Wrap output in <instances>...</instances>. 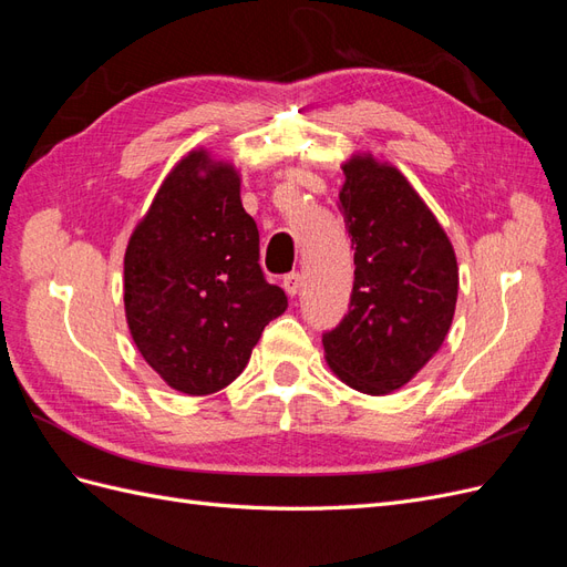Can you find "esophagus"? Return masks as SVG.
<instances>
[{"instance_id":"1","label":"esophagus","mask_w":567,"mask_h":567,"mask_svg":"<svg viewBox=\"0 0 567 567\" xmlns=\"http://www.w3.org/2000/svg\"><path fill=\"white\" fill-rule=\"evenodd\" d=\"M300 286H302L300 271H290V274H286V277H284V290H286L288 296H298Z\"/></svg>"}]
</instances>
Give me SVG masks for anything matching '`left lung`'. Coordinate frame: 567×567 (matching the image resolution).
Listing matches in <instances>:
<instances>
[{
    "mask_svg": "<svg viewBox=\"0 0 567 567\" xmlns=\"http://www.w3.org/2000/svg\"><path fill=\"white\" fill-rule=\"evenodd\" d=\"M340 208L354 250L348 315L321 336L342 383L388 394L409 383L447 336L458 267L447 234L400 169L357 156Z\"/></svg>",
    "mask_w": 567,
    "mask_h": 567,
    "instance_id": "obj_1",
    "label": "left lung"
}]
</instances>
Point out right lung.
<instances>
[{
    "label": "right lung",
    "instance_id": "obj_1",
    "mask_svg": "<svg viewBox=\"0 0 567 567\" xmlns=\"http://www.w3.org/2000/svg\"><path fill=\"white\" fill-rule=\"evenodd\" d=\"M288 298L265 279L260 234L236 169L194 151L177 163L125 252L134 346L186 394L227 388Z\"/></svg>",
    "mask_w": 567,
    "mask_h": 567
}]
</instances>
